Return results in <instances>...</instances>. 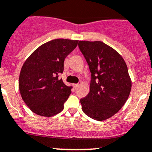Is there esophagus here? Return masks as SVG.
Returning a JSON list of instances; mask_svg holds the SVG:
<instances>
[{
  "mask_svg": "<svg viewBox=\"0 0 152 152\" xmlns=\"http://www.w3.org/2000/svg\"><path fill=\"white\" fill-rule=\"evenodd\" d=\"M73 87H74L75 89H76L78 87H79V84H73Z\"/></svg>",
  "mask_w": 152,
  "mask_h": 152,
  "instance_id": "34e87169",
  "label": "esophagus"
}]
</instances>
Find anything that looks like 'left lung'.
Here are the masks:
<instances>
[{"label": "left lung", "instance_id": "1", "mask_svg": "<svg viewBox=\"0 0 152 152\" xmlns=\"http://www.w3.org/2000/svg\"><path fill=\"white\" fill-rule=\"evenodd\" d=\"M79 48L91 73L90 92L80 100L82 110L91 118L104 121L126 103L132 82L124 59L101 41H79Z\"/></svg>", "mask_w": 152, "mask_h": 152}]
</instances>
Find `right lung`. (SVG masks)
Masks as SVG:
<instances>
[{"mask_svg": "<svg viewBox=\"0 0 152 152\" xmlns=\"http://www.w3.org/2000/svg\"><path fill=\"white\" fill-rule=\"evenodd\" d=\"M78 40L56 39L37 48L21 68L19 90L33 113L51 117L62 112L72 87L59 75L63 73L65 57L77 46Z\"/></svg>", "mask_w": 152, "mask_h": 152, "instance_id": "1", "label": "right lung"}]
</instances>
